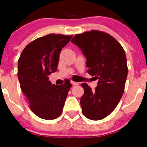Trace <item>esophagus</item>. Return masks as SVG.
<instances>
[{
  "label": "esophagus",
  "mask_w": 147,
  "mask_h": 147,
  "mask_svg": "<svg viewBox=\"0 0 147 147\" xmlns=\"http://www.w3.org/2000/svg\"><path fill=\"white\" fill-rule=\"evenodd\" d=\"M71 83H72V85H78V84H79V82H73V81H72V82H71Z\"/></svg>",
  "instance_id": "1"
}]
</instances>
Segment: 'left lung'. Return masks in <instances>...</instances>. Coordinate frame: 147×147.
<instances>
[{"label":"left lung","mask_w":147,"mask_h":147,"mask_svg":"<svg viewBox=\"0 0 147 147\" xmlns=\"http://www.w3.org/2000/svg\"><path fill=\"white\" fill-rule=\"evenodd\" d=\"M71 42L86 57L87 72L98 79L94 91L82 84L83 115L91 120L104 119L116 108L124 93L128 73L125 52L113 37L98 30L78 34Z\"/></svg>","instance_id":"left-lung-1"}]
</instances>
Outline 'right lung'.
<instances>
[{"instance_id": "obj_1", "label": "right lung", "mask_w": 147, "mask_h": 147, "mask_svg": "<svg viewBox=\"0 0 147 147\" xmlns=\"http://www.w3.org/2000/svg\"><path fill=\"white\" fill-rule=\"evenodd\" d=\"M72 35L49 34L29 43L18 63L20 88L30 102L31 111L47 120L55 119L63 112L69 80L60 85L52 84L48 76L57 71L62 48Z\"/></svg>"}]
</instances>
